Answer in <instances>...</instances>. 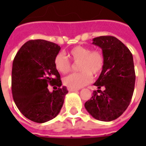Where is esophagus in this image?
<instances>
[{
	"mask_svg": "<svg viewBox=\"0 0 146 146\" xmlns=\"http://www.w3.org/2000/svg\"><path fill=\"white\" fill-rule=\"evenodd\" d=\"M67 89H68L69 92H77L78 91V89H72V88H70V87H67Z\"/></svg>",
	"mask_w": 146,
	"mask_h": 146,
	"instance_id": "1",
	"label": "esophagus"
}]
</instances>
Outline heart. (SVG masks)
<instances>
[{"label":"heart","instance_id":"heart-1","mask_svg":"<svg viewBox=\"0 0 146 146\" xmlns=\"http://www.w3.org/2000/svg\"><path fill=\"white\" fill-rule=\"evenodd\" d=\"M74 62H78V73H71L64 78V85L72 89H80L91 82L92 75L98 76L102 73L105 64V58L102 50H91L89 47H73L67 52ZM54 64L59 73L65 74L71 70V63L63 54H57L54 59Z\"/></svg>","mask_w":146,"mask_h":146}]
</instances>
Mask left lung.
I'll use <instances>...</instances> for the list:
<instances>
[{
	"mask_svg": "<svg viewBox=\"0 0 146 146\" xmlns=\"http://www.w3.org/2000/svg\"><path fill=\"white\" fill-rule=\"evenodd\" d=\"M92 43L102 48L105 64L94 83L98 89L93 92L85 108L96 120L111 121L119 117L131 102L136 81L133 54L123 42L111 35L95 38Z\"/></svg>",
	"mask_w": 146,
	"mask_h": 146,
	"instance_id": "1",
	"label": "left lung"
}]
</instances>
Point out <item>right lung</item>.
Here are the masks:
<instances>
[{
	"label": "right lung",
	"instance_id": "add662e5",
	"mask_svg": "<svg viewBox=\"0 0 146 146\" xmlns=\"http://www.w3.org/2000/svg\"><path fill=\"white\" fill-rule=\"evenodd\" d=\"M60 47L42 39L30 40L15 56L12 67V94L19 111L29 120L44 123L59 113L68 91L62 86L54 59ZM49 84L57 89L49 92Z\"/></svg>",
	"mask_w": 146,
	"mask_h": 146
}]
</instances>
